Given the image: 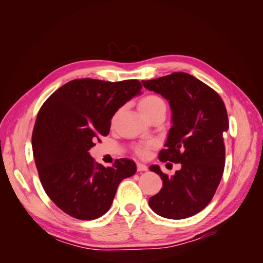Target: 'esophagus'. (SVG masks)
<instances>
[{
	"instance_id": "34e87169",
	"label": "esophagus",
	"mask_w": 263,
	"mask_h": 263,
	"mask_svg": "<svg viewBox=\"0 0 263 263\" xmlns=\"http://www.w3.org/2000/svg\"><path fill=\"white\" fill-rule=\"evenodd\" d=\"M137 170L138 171H147L148 166L144 163H141V162H137Z\"/></svg>"
}]
</instances>
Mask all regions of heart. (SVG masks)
<instances>
[{
  "label": "heart",
  "instance_id": "b5f03b06",
  "mask_svg": "<svg viewBox=\"0 0 263 263\" xmlns=\"http://www.w3.org/2000/svg\"><path fill=\"white\" fill-rule=\"evenodd\" d=\"M138 109L139 112L144 115L147 119L151 117L153 115L160 113V112H165V103L161 98L157 97V95H146V97L141 98L138 102ZM155 146V142L149 141L145 145H140L136 148V153L141 156L145 157L148 154V150L150 148H153Z\"/></svg>",
  "mask_w": 263,
  "mask_h": 263
}]
</instances>
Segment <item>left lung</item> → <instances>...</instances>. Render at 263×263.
I'll list each match as a JSON object with an SVG mask.
<instances>
[{
  "label": "left lung",
  "instance_id": "obj_1",
  "mask_svg": "<svg viewBox=\"0 0 263 263\" xmlns=\"http://www.w3.org/2000/svg\"><path fill=\"white\" fill-rule=\"evenodd\" d=\"M141 82L162 95L172 112V126L159 160L181 163L171 177L158 164L150 165L163 186L149 198V206L164 218L191 217L210 204L224 172L222 134L229 128L225 104L212 87L185 72Z\"/></svg>",
  "mask_w": 263,
  "mask_h": 263
}]
</instances>
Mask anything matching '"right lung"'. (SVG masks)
<instances>
[{
  "mask_svg": "<svg viewBox=\"0 0 263 263\" xmlns=\"http://www.w3.org/2000/svg\"><path fill=\"white\" fill-rule=\"evenodd\" d=\"M140 90L138 80L76 79L39 109L31 136L39 179L50 200L70 216L101 217L112 205L119 183L136 173V163L129 159H117L105 168L89 150L107 136L114 114Z\"/></svg>",
  "mask_w": 263,
  "mask_h": 263,
  "instance_id": "add662e5",
  "label": "right lung"
}]
</instances>
